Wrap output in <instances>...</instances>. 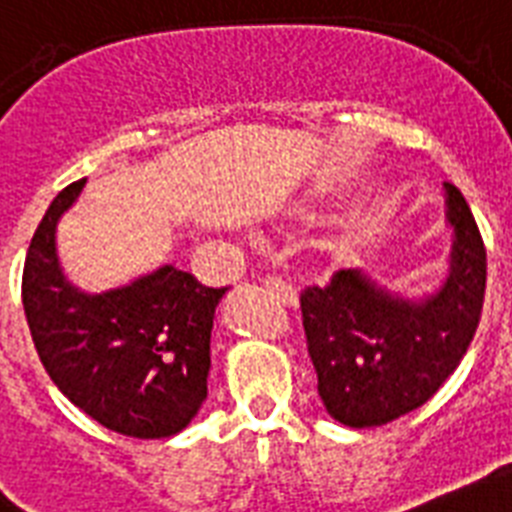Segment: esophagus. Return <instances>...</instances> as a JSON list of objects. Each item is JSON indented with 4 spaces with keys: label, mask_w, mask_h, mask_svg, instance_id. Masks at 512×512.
Returning <instances> with one entry per match:
<instances>
[{
    "label": "esophagus",
    "mask_w": 512,
    "mask_h": 512,
    "mask_svg": "<svg viewBox=\"0 0 512 512\" xmlns=\"http://www.w3.org/2000/svg\"><path fill=\"white\" fill-rule=\"evenodd\" d=\"M265 292L270 294V297H276L278 302H284V305L289 307H297L299 305V297H297V289L294 286H289L281 276H268L263 281Z\"/></svg>",
    "instance_id": "1"
}]
</instances>
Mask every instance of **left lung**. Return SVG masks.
I'll return each mask as SVG.
<instances>
[{
	"label": "left lung",
	"mask_w": 512,
	"mask_h": 512,
	"mask_svg": "<svg viewBox=\"0 0 512 512\" xmlns=\"http://www.w3.org/2000/svg\"><path fill=\"white\" fill-rule=\"evenodd\" d=\"M444 194L455 242L439 292L407 299L350 268L299 297L318 394L344 426H384L421 407L473 342L484 307L486 249L458 186L444 184Z\"/></svg>",
	"instance_id": "obj_1"
}]
</instances>
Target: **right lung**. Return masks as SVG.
Masks as SVG:
<instances>
[{
    "mask_svg": "<svg viewBox=\"0 0 512 512\" xmlns=\"http://www.w3.org/2000/svg\"><path fill=\"white\" fill-rule=\"evenodd\" d=\"M83 184L54 197L28 247L23 307L33 344L57 389L105 429L173 436L207 397L210 331L228 286L162 265L120 289L81 292L62 273L54 231Z\"/></svg>",
    "mask_w": 512,
    "mask_h": 512,
    "instance_id": "add662e5",
    "label": "right lung"
}]
</instances>
